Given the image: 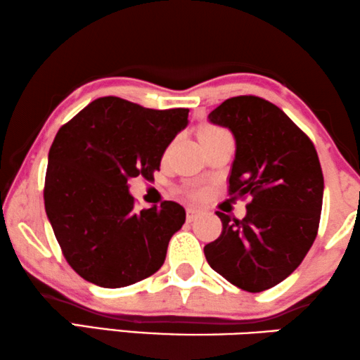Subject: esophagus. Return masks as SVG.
<instances>
[{
    "mask_svg": "<svg viewBox=\"0 0 360 360\" xmlns=\"http://www.w3.org/2000/svg\"><path fill=\"white\" fill-rule=\"evenodd\" d=\"M198 214H200V210H196V207H186V221H193Z\"/></svg>",
    "mask_w": 360,
    "mask_h": 360,
    "instance_id": "obj_1",
    "label": "esophagus"
}]
</instances>
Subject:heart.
Here are the masks:
<instances>
[{
	"mask_svg": "<svg viewBox=\"0 0 360 360\" xmlns=\"http://www.w3.org/2000/svg\"><path fill=\"white\" fill-rule=\"evenodd\" d=\"M216 129H219V128H214V127H205V128H202L201 131H200V134H201V133H211V131H216Z\"/></svg>",
	"mask_w": 360,
	"mask_h": 360,
	"instance_id": "b5f03b06",
	"label": "heart"
}]
</instances>
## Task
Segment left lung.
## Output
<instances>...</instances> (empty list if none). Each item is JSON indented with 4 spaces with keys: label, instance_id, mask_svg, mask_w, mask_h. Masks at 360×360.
Returning a JSON list of instances; mask_svg holds the SVG:
<instances>
[{
    "label": "left lung",
    "instance_id": "8db88e82",
    "mask_svg": "<svg viewBox=\"0 0 360 360\" xmlns=\"http://www.w3.org/2000/svg\"><path fill=\"white\" fill-rule=\"evenodd\" d=\"M210 120L236 138L229 196L250 201L243 219L216 212L222 232L205 247L206 259L229 283L262 292L294 273L319 233V154L292 120L262 97L227 98Z\"/></svg>",
    "mask_w": 360,
    "mask_h": 360
}]
</instances>
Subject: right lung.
Returning a JSON list of instances; mask_svg holds the SVG:
<instances>
[{"label": "right lung", "instance_id": "add662e5", "mask_svg": "<svg viewBox=\"0 0 360 360\" xmlns=\"http://www.w3.org/2000/svg\"><path fill=\"white\" fill-rule=\"evenodd\" d=\"M188 123V108L153 110L98 97L58 129L45 174V211L70 266L101 288L149 278L184 226L179 202L136 211L128 181L154 180L164 150Z\"/></svg>", "mask_w": 360, "mask_h": 360}]
</instances>
